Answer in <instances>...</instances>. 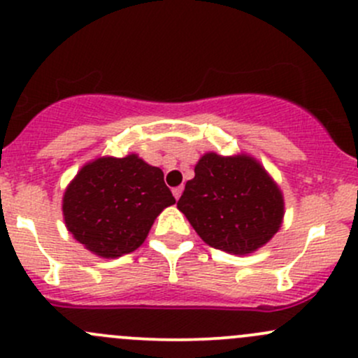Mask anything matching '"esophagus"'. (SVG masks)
<instances>
[{"mask_svg": "<svg viewBox=\"0 0 358 358\" xmlns=\"http://www.w3.org/2000/svg\"><path fill=\"white\" fill-rule=\"evenodd\" d=\"M172 194H174V198H176V200H179V198H180V194H182V186H179V187H174V189H172Z\"/></svg>", "mask_w": 358, "mask_h": 358, "instance_id": "34e87169", "label": "esophagus"}]
</instances>
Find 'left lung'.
Instances as JSON below:
<instances>
[{"label":"left lung","instance_id":"8db88e82","mask_svg":"<svg viewBox=\"0 0 358 358\" xmlns=\"http://www.w3.org/2000/svg\"><path fill=\"white\" fill-rule=\"evenodd\" d=\"M178 208L212 248L253 253L279 231L285 200L278 184L248 155L205 153Z\"/></svg>","mask_w":358,"mask_h":358}]
</instances>
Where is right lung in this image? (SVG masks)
<instances>
[{"label": "right lung", "instance_id": "obj_1", "mask_svg": "<svg viewBox=\"0 0 358 358\" xmlns=\"http://www.w3.org/2000/svg\"><path fill=\"white\" fill-rule=\"evenodd\" d=\"M176 198L164 172L138 155L103 157L84 165L64 194V219L73 238L103 259L145 243L155 219Z\"/></svg>", "mask_w": 358, "mask_h": 358}]
</instances>
